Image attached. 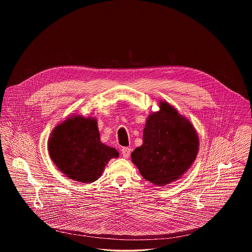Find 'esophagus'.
<instances>
[{
  "label": "esophagus",
  "instance_id": "esophagus-1",
  "mask_svg": "<svg viewBox=\"0 0 252 252\" xmlns=\"http://www.w3.org/2000/svg\"><path fill=\"white\" fill-rule=\"evenodd\" d=\"M121 152H122V156L124 157L125 158H128L129 156H130L131 150H130V148H128V147H124V148H122Z\"/></svg>",
  "mask_w": 252,
  "mask_h": 252
}]
</instances>
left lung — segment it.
Instances as JSON below:
<instances>
[{"mask_svg":"<svg viewBox=\"0 0 252 252\" xmlns=\"http://www.w3.org/2000/svg\"><path fill=\"white\" fill-rule=\"evenodd\" d=\"M143 140L132 152V162L144 179L157 186L180 179L199 149L198 136L190 121L164 101L159 102L158 111L149 114Z\"/></svg>","mask_w":252,"mask_h":252,"instance_id":"8db88e82","label":"left lung"}]
</instances>
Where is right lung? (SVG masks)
I'll return each mask as SVG.
<instances>
[{
	"label": "right lung",
	"mask_w": 252,
	"mask_h": 252,
	"mask_svg": "<svg viewBox=\"0 0 252 252\" xmlns=\"http://www.w3.org/2000/svg\"><path fill=\"white\" fill-rule=\"evenodd\" d=\"M50 157L67 178L91 183L98 180L118 151L100 141L97 121L72 115L58 125L49 138Z\"/></svg>",
	"instance_id": "obj_1"
}]
</instances>
